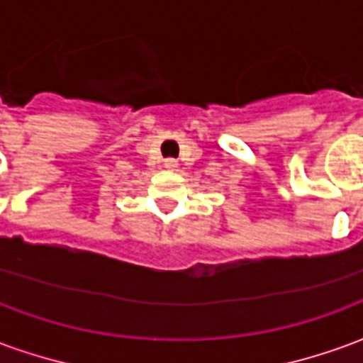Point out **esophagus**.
I'll use <instances>...</instances> for the list:
<instances>
[{
	"instance_id": "34e87169",
	"label": "esophagus",
	"mask_w": 363,
	"mask_h": 363,
	"mask_svg": "<svg viewBox=\"0 0 363 363\" xmlns=\"http://www.w3.org/2000/svg\"><path fill=\"white\" fill-rule=\"evenodd\" d=\"M165 167H177V161H173V159H169L165 163Z\"/></svg>"
}]
</instances>
